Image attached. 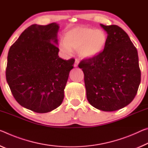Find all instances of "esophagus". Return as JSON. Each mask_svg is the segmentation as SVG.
<instances>
[{
  "instance_id": "1",
  "label": "esophagus",
  "mask_w": 148,
  "mask_h": 148,
  "mask_svg": "<svg viewBox=\"0 0 148 148\" xmlns=\"http://www.w3.org/2000/svg\"><path fill=\"white\" fill-rule=\"evenodd\" d=\"M78 64H79V60H78V59H77V58H76V59H75L74 66H75V67H77V66H78Z\"/></svg>"
}]
</instances>
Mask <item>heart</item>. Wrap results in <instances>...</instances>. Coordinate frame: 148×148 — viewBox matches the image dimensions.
<instances>
[{"label": "heart", "mask_w": 148, "mask_h": 148, "mask_svg": "<svg viewBox=\"0 0 148 148\" xmlns=\"http://www.w3.org/2000/svg\"><path fill=\"white\" fill-rule=\"evenodd\" d=\"M107 35L103 30L79 26L65 33L59 44L60 51L70 55L72 49L78 50L84 58H93L102 52L106 46Z\"/></svg>", "instance_id": "obj_1"}]
</instances>
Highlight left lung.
I'll return each mask as SVG.
<instances>
[{"label": "left lung", "instance_id": "8db88e82", "mask_svg": "<svg viewBox=\"0 0 148 148\" xmlns=\"http://www.w3.org/2000/svg\"><path fill=\"white\" fill-rule=\"evenodd\" d=\"M107 33L103 51L78 64L84 74L86 97L93 107L114 111L130 104L141 81L136 48L118 25L100 24Z\"/></svg>", "mask_w": 148, "mask_h": 148}]
</instances>
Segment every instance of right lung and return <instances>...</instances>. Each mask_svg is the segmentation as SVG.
I'll return each mask as SVG.
<instances>
[{
    "mask_svg": "<svg viewBox=\"0 0 148 148\" xmlns=\"http://www.w3.org/2000/svg\"><path fill=\"white\" fill-rule=\"evenodd\" d=\"M58 29L57 23L30 25L8 51L6 78L11 92L21 106L38 113L61 105L74 68V58L58 55Z\"/></svg>",
    "mask_w": 148,
    "mask_h": 148,
    "instance_id": "obj_1",
    "label": "right lung"
}]
</instances>
